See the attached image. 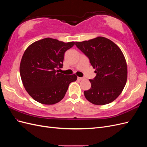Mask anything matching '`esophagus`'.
Listing matches in <instances>:
<instances>
[{
    "mask_svg": "<svg viewBox=\"0 0 147 147\" xmlns=\"http://www.w3.org/2000/svg\"><path fill=\"white\" fill-rule=\"evenodd\" d=\"M77 79H78V80H83L84 79V78H83V77H78Z\"/></svg>",
    "mask_w": 147,
    "mask_h": 147,
    "instance_id": "1",
    "label": "esophagus"
}]
</instances>
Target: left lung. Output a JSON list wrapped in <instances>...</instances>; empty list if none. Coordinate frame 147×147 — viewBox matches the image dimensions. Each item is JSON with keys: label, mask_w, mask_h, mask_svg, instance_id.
I'll list each match as a JSON object with an SVG mask.
<instances>
[{"label": "left lung", "mask_w": 147, "mask_h": 147, "mask_svg": "<svg viewBox=\"0 0 147 147\" xmlns=\"http://www.w3.org/2000/svg\"><path fill=\"white\" fill-rule=\"evenodd\" d=\"M75 45L90 59L96 77L91 87L84 91L86 99L94 105H105L116 99L126 85L127 67L123 52L116 44L103 37L76 42Z\"/></svg>", "instance_id": "1"}]
</instances>
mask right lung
Segmentation results:
<instances>
[{"label": "right lung", "instance_id": "obj_1", "mask_svg": "<svg viewBox=\"0 0 147 147\" xmlns=\"http://www.w3.org/2000/svg\"><path fill=\"white\" fill-rule=\"evenodd\" d=\"M75 45L45 38L30 45L21 58L20 72L25 90L32 98L45 105L55 104L64 98L75 74L59 72L63 67L65 52Z\"/></svg>", "mask_w": 147, "mask_h": 147}]
</instances>
